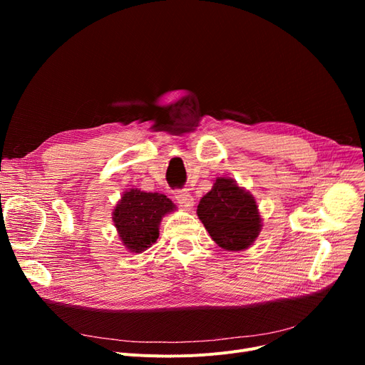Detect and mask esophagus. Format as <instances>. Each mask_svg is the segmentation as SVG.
Wrapping results in <instances>:
<instances>
[{"instance_id": "obj_1", "label": "esophagus", "mask_w": 365, "mask_h": 365, "mask_svg": "<svg viewBox=\"0 0 365 365\" xmlns=\"http://www.w3.org/2000/svg\"><path fill=\"white\" fill-rule=\"evenodd\" d=\"M175 198L186 210H190V208L194 207V204H195L194 202V197L190 195L187 190H178V192L175 194Z\"/></svg>"}]
</instances>
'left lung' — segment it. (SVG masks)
<instances>
[{
    "instance_id": "1",
    "label": "left lung",
    "mask_w": 365,
    "mask_h": 365,
    "mask_svg": "<svg viewBox=\"0 0 365 365\" xmlns=\"http://www.w3.org/2000/svg\"><path fill=\"white\" fill-rule=\"evenodd\" d=\"M197 215L212 240L227 252L250 247L262 229L255 197L231 178H217L197 208Z\"/></svg>"
}]
</instances>
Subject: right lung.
Instances as JSON below:
<instances>
[{"label": "right lung", "mask_w": 365, "mask_h": 365, "mask_svg": "<svg viewBox=\"0 0 365 365\" xmlns=\"http://www.w3.org/2000/svg\"><path fill=\"white\" fill-rule=\"evenodd\" d=\"M176 210L163 194L130 189L113 208L112 220L127 250L142 253L160 237L161 219Z\"/></svg>", "instance_id": "obj_1"}]
</instances>
